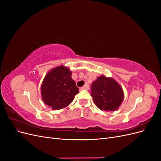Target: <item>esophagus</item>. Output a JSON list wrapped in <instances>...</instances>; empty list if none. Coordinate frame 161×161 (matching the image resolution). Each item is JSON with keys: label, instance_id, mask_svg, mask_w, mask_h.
Listing matches in <instances>:
<instances>
[{"label": "esophagus", "instance_id": "obj_1", "mask_svg": "<svg viewBox=\"0 0 161 161\" xmlns=\"http://www.w3.org/2000/svg\"><path fill=\"white\" fill-rule=\"evenodd\" d=\"M89 88V86L88 85H85V86H83L82 87L80 88V90H83V89H86V90H88Z\"/></svg>", "mask_w": 161, "mask_h": 161}]
</instances>
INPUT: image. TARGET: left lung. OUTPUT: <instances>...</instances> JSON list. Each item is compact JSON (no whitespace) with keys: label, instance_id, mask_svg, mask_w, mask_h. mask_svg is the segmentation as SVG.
<instances>
[{"label":"left lung","instance_id":"8db88e82","mask_svg":"<svg viewBox=\"0 0 161 161\" xmlns=\"http://www.w3.org/2000/svg\"><path fill=\"white\" fill-rule=\"evenodd\" d=\"M91 95L97 108L106 111L118 109L124 97L123 89L118 82L104 75L92 82Z\"/></svg>","mask_w":161,"mask_h":161}]
</instances>
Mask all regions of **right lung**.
Masks as SVG:
<instances>
[{
	"label": "right lung",
	"mask_w": 161,
	"mask_h": 161,
	"mask_svg": "<svg viewBox=\"0 0 161 161\" xmlns=\"http://www.w3.org/2000/svg\"><path fill=\"white\" fill-rule=\"evenodd\" d=\"M71 75L69 68L60 66L46 75L41 86L42 97L45 104L52 109L65 108L79 92Z\"/></svg>",
	"instance_id": "add662e5"
}]
</instances>
